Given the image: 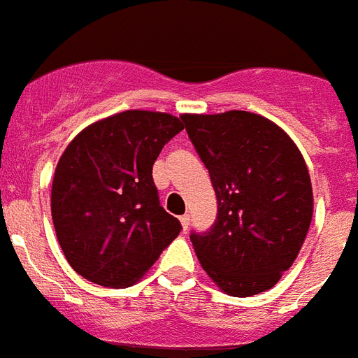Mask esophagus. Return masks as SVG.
<instances>
[{"label": "esophagus", "instance_id": "34e87169", "mask_svg": "<svg viewBox=\"0 0 358 358\" xmlns=\"http://www.w3.org/2000/svg\"><path fill=\"white\" fill-rule=\"evenodd\" d=\"M179 220H181V227H182V230H188V227H190V215L185 214V215H181V217H179Z\"/></svg>", "mask_w": 358, "mask_h": 358}]
</instances>
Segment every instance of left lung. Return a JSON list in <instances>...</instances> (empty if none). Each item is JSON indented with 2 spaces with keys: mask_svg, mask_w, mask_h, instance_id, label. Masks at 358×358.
Instances as JSON below:
<instances>
[{
  "mask_svg": "<svg viewBox=\"0 0 358 358\" xmlns=\"http://www.w3.org/2000/svg\"><path fill=\"white\" fill-rule=\"evenodd\" d=\"M210 173L217 217L190 236L201 267L230 296L274 287L294 264L313 220V186L298 146L250 111L181 115Z\"/></svg>",
  "mask_w": 358,
  "mask_h": 358,
  "instance_id": "left-lung-1",
  "label": "left lung"
}]
</instances>
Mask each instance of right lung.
I'll list each match as a JSON object with an SVG mask.
<instances>
[{"instance_id":"add662e5","label":"right lung","mask_w":358,"mask_h":358,"mask_svg":"<svg viewBox=\"0 0 358 358\" xmlns=\"http://www.w3.org/2000/svg\"><path fill=\"white\" fill-rule=\"evenodd\" d=\"M185 128L161 111L128 109L90 124L56 164L51 212L64 256L80 276L129 287L181 232L152 177L164 144Z\"/></svg>"}]
</instances>
